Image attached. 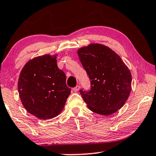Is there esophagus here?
<instances>
[{
	"label": "esophagus",
	"instance_id": "1",
	"mask_svg": "<svg viewBox=\"0 0 156 156\" xmlns=\"http://www.w3.org/2000/svg\"><path fill=\"white\" fill-rule=\"evenodd\" d=\"M80 86H79V85H76V86L74 87V88H73V91H74V92H76V91H78L79 90H80Z\"/></svg>",
	"mask_w": 156,
	"mask_h": 156
}]
</instances>
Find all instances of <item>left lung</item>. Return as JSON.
I'll use <instances>...</instances> for the list:
<instances>
[{
    "mask_svg": "<svg viewBox=\"0 0 156 156\" xmlns=\"http://www.w3.org/2000/svg\"><path fill=\"white\" fill-rule=\"evenodd\" d=\"M91 80L89 91L80 94L91 112L108 116L124 105L131 91V74L116 52L101 44H90L77 51Z\"/></svg>",
    "mask_w": 156,
    "mask_h": 156,
    "instance_id": "left-lung-1",
    "label": "left lung"
}]
</instances>
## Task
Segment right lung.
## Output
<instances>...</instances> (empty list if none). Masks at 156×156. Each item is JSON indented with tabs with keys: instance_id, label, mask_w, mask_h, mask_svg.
Here are the masks:
<instances>
[{
	"instance_id": "right-lung-1",
	"label": "right lung",
	"mask_w": 156,
	"mask_h": 156,
	"mask_svg": "<svg viewBox=\"0 0 156 156\" xmlns=\"http://www.w3.org/2000/svg\"><path fill=\"white\" fill-rule=\"evenodd\" d=\"M57 55H44L27 62L21 70L18 89L23 106L40 119L60 114L71 89L66 84L65 72L57 65Z\"/></svg>"
}]
</instances>
